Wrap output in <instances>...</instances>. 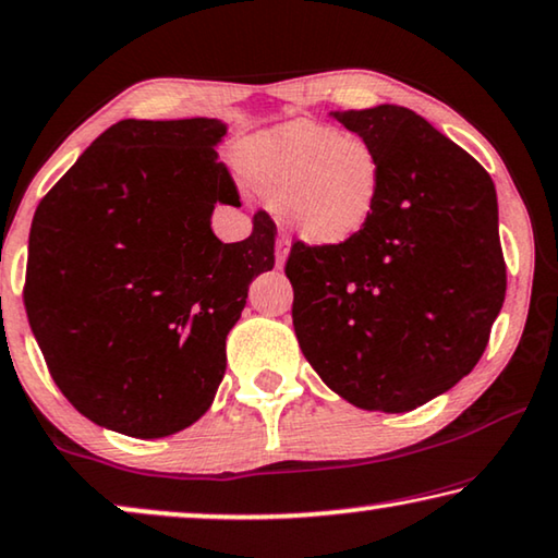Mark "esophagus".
Returning <instances> with one entry per match:
<instances>
[{"mask_svg":"<svg viewBox=\"0 0 558 558\" xmlns=\"http://www.w3.org/2000/svg\"><path fill=\"white\" fill-rule=\"evenodd\" d=\"M287 239H277V246H274V259H277V269H281L287 262Z\"/></svg>","mask_w":558,"mask_h":558,"instance_id":"34e87169","label":"esophagus"}]
</instances>
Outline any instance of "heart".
<instances>
[{
	"mask_svg": "<svg viewBox=\"0 0 558 558\" xmlns=\"http://www.w3.org/2000/svg\"><path fill=\"white\" fill-rule=\"evenodd\" d=\"M244 163L289 229L312 246L360 236L383 198L385 168L373 145L306 120L254 138Z\"/></svg>",
	"mask_w": 558,
	"mask_h": 558,
	"instance_id": "obj_1",
	"label": "heart"
}]
</instances>
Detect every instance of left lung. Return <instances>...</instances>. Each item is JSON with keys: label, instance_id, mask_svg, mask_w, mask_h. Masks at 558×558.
I'll return each mask as SVG.
<instances>
[{"label": "left lung", "instance_id": "1", "mask_svg": "<svg viewBox=\"0 0 558 558\" xmlns=\"http://www.w3.org/2000/svg\"><path fill=\"white\" fill-rule=\"evenodd\" d=\"M383 158L373 221L339 246L294 244V332L329 390L408 413L448 392L488 344L506 299L496 185L398 105L329 112Z\"/></svg>", "mask_w": 558, "mask_h": 558}]
</instances>
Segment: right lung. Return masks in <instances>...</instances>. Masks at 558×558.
Returning a JSON list of instances; mask_svg holds the SVG:
<instances>
[{
  "label": "right lung",
  "mask_w": 558,
  "mask_h": 558,
  "mask_svg": "<svg viewBox=\"0 0 558 558\" xmlns=\"http://www.w3.org/2000/svg\"><path fill=\"white\" fill-rule=\"evenodd\" d=\"M219 118L120 120L39 201L24 306L64 398L95 425L166 438L211 408L248 284L274 269V223L223 244L241 206Z\"/></svg>",
  "instance_id": "1"
}]
</instances>
